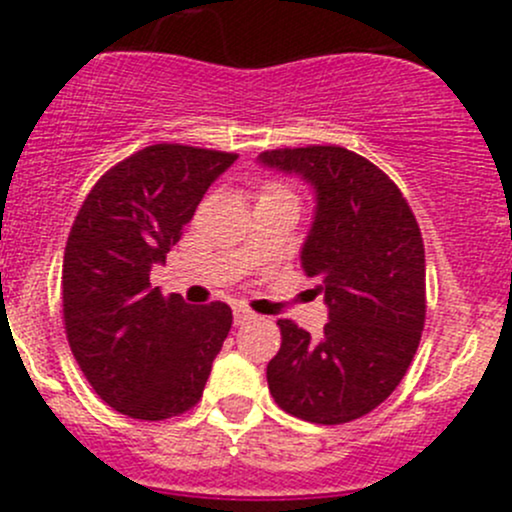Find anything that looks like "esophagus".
Returning <instances> with one entry per match:
<instances>
[{
    "instance_id": "obj_1",
    "label": "esophagus",
    "mask_w": 512,
    "mask_h": 512,
    "mask_svg": "<svg viewBox=\"0 0 512 512\" xmlns=\"http://www.w3.org/2000/svg\"><path fill=\"white\" fill-rule=\"evenodd\" d=\"M232 317H235V324H245L250 322V319H255V314H252L247 307H242V304H237V307L232 309Z\"/></svg>"
}]
</instances>
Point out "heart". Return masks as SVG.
Masks as SVG:
<instances>
[{
    "instance_id": "obj_1",
    "label": "heart",
    "mask_w": 512,
    "mask_h": 512,
    "mask_svg": "<svg viewBox=\"0 0 512 512\" xmlns=\"http://www.w3.org/2000/svg\"><path fill=\"white\" fill-rule=\"evenodd\" d=\"M260 198H294V193L287 188V185L275 183V180H272V183L262 185Z\"/></svg>"
}]
</instances>
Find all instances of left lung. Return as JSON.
<instances>
[{"instance_id":"obj_1","label":"left lung","mask_w":512,"mask_h":512,"mask_svg":"<svg viewBox=\"0 0 512 512\" xmlns=\"http://www.w3.org/2000/svg\"><path fill=\"white\" fill-rule=\"evenodd\" d=\"M260 160L317 190L302 267L322 282L329 307L322 339L277 319L282 344L267 364L270 394L302 421L349 423L389 399L421 342L426 255L416 215L379 165L342 146L275 148Z\"/></svg>"}]
</instances>
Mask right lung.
<instances>
[{
	"label": "right lung",
	"instance_id": "1",
	"mask_svg": "<svg viewBox=\"0 0 512 512\" xmlns=\"http://www.w3.org/2000/svg\"><path fill=\"white\" fill-rule=\"evenodd\" d=\"M237 153L156 143L108 168L64 250L61 304L71 354L111 409L165 421L200 401L232 327L225 302L190 307L151 287V270Z\"/></svg>",
	"mask_w": 512,
	"mask_h": 512
}]
</instances>
